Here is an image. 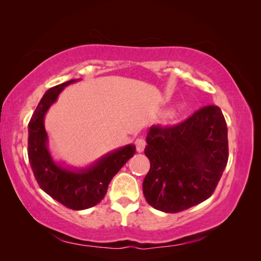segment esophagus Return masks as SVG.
I'll use <instances>...</instances> for the list:
<instances>
[{
  "instance_id": "1",
  "label": "esophagus",
  "mask_w": 261,
  "mask_h": 261,
  "mask_svg": "<svg viewBox=\"0 0 261 261\" xmlns=\"http://www.w3.org/2000/svg\"><path fill=\"white\" fill-rule=\"evenodd\" d=\"M135 145H136V149L138 152H143L145 148H146V139L145 138H137L135 141Z\"/></svg>"
}]
</instances>
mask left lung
<instances>
[{
  "label": "left lung",
  "instance_id": "1",
  "mask_svg": "<svg viewBox=\"0 0 261 261\" xmlns=\"http://www.w3.org/2000/svg\"><path fill=\"white\" fill-rule=\"evenodd\" d=\"M146 140L150 170L143 191L150 206L176 213L213 194L228 159L226 122L219 107H203L175 125H153Z\"/></svg>",
  "mask_w": 261,
  "mask_h": 261
}]
</instances>
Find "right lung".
<instances>
[{
    "instance_id": "right-lung-1",
    "label": "right lung",
    "mask_w": 261,
    "mask_h": 261,
    "mask_svg": "<svg viewBox=\"0 0 261 261\" xmlns=\"http://www.w3.org/2000/svg\"><path fill=\"white\" fill-rule=\"evenodd\" d=\"M72 80L52 87L39 102L28 124V158L39 186L53 199L73 210L96 206L108 191L110 181L135 154L136 147L127 145L102 156L89 168L68 170L55 163L48 150L44 115Z\"/></svg>"
}]
</instances>
